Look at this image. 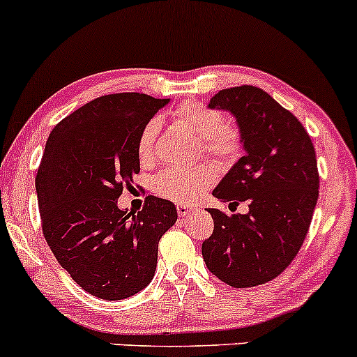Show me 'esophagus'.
<instances>
[{"label":"esophagus","mask_w":357,"mask_h":357,"mask_svg":"<svg viewBox=\"0 0 357 357\" xmlns=\"http://www.w3.org/2000/svg\"><path fill=\"white\" fill-rule=\"evenodd\" d=\"M192 211H194V209H192V207H189V206H182V204L177 206V212H178L180 218H187V215H189Z\"/></svg>","instance_id":"34e87169"}]
</instances>
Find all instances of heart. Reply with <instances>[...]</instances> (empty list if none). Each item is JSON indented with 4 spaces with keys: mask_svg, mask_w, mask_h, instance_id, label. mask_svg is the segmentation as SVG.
I'll list each match as a JSON object with an SVG mask.
<instances>
[{
    "mask_svg": "<svg viewBox=\"0 0 357 357\" xmlns=\"http://www.w3.org/2000/svg\"><path fill=\"white\" fill-rule=\"evenodd\" d=\"M174 121L194 133L199 139H204V151L215 162L231 163L241 153V131L238 126L224 123V116L218 109H212L206 104L185 102L174 111ZM160 128L162 123L158 118L150 119L143 126L136 146L142 163H150L153 160ZM211 182L212 172L209 168H192V170L168 168L160 172L153 178L151 189L162 199L190 206Z\"/></svg>",
    "mask_w": 357,
    "mask_h": 357,
    "instance_id": "heart-1",
    "label": "heart"
}]
</instances>
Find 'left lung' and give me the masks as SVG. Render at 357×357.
<instances>
[{
	"label": "left lung",
	"instance_id": "obj_1",
	"mask_svg": "<svg viewBox=\"0 0 357 357\" xmlns=\"http://www.w3.org/2000/svg\"><path fill=\"white\" fill-rule=\"evenodd\" d=\"M209 107L234 116L244 148L212 195L250 211L207 209L214 231L202 243L204 261L227 285H261L294 261L310 227L319 199L314 145L302 123L259 87L219 91Z\"/></svg>",
	"mask_w": 357,
	"mask_h": 357
}]
</instances>
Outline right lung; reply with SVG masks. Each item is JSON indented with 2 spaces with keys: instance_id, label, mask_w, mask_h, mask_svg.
I'll use <instances>...</instances> for the list:
<instances>
[{
  "instance_id": "add662e5",
  "label": "right lung",
  "mask_w": 357,
  "mask_h": 357,
  "mask_svg": "<svg viewBox=\"0 0 357 357\" xmlns=\"http://www.w3.org/2000/svg\"><path fill=\"white\" fill-rule=\"evenodd\" d=\"M165 104L139 92L101 96L47 139L35 178L43 236L60 266L98 298L142 291L157 270L160 238L177 221L174 204L155 195L138 214L118 207L139 172V133Z\"/></svg>"
}]
</instances>
